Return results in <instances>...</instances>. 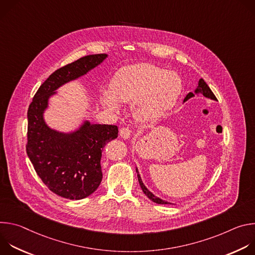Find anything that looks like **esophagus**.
<instances>
[{
	"instance_id": "1",
	"label": "esophagus",
	"mask_w": 255,
	"mask_h": 255,
	"mask_svg": "<svg viewBox=\"0 0 255 255\" xmlns=\"http://www.w3.org/2000/svg\"><path fill=\"white\" fill-rule=\"evenodd\" d=\"M119 133H120V136H121L123 139H128V138H130V135H131L130 130H129L128 128H126V127L121 128Z\"/></svg>"
}]
</instances>
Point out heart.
Wrapping results in <instances>:
<instances>
[{
    "label": "heart",
    "instance_id": "b5f03b06",
    "mask_svg": "<svg viewBox=\"0 0 255 255\" xmlns=\"http://www.w3.org/2000/svg\"><path fill=\"white\" fill-rule=\"evenodd\" d=\"M181 81L172 71L150 63H136L121 68L111 89L103 90L101 103L110 112H118L120 103H133V115L143 123L162 118L176 103Z\"/></svg>",
    "mask_w": 255,
    "mask_h": 255
}]
</instances>
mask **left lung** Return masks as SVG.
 Here are the masks:
<instances>
[{"instance_id": "obj_1", "label": "left lung", "mask_w": 255, "mask_h": 255, "mask_svg": "<svg viewBox=\"0 0 255 255\" xmlns=\"http://www.w3.org/2000/svg\"><path fill=\"white\" fill-rule=\"evenodd\" d=\"M200 94L203 95L204 97L208 98V99H211V100H214V101L217 100L216 97H215V95H214L213 92L211 91V89H210V88L208 87V85L206 84V82H205L203 79H200L199 82H198V86H197V88L195 89L194 93H189V94L186 96V98L184 99V103L187 102L188 100H190L191 98H194L195 96H199ZM136 172H137V176H138L139 185H140V187H141L143 193H144L145 195H146V197H147L149 200H151L152 202H154V203H156V204H160V205L171 204V203L166 202V201H164V200H162V199L156 197L155 195H153V193H151V192L146 188V186H145V185L143 184L142 178H141V176H140V174H139V171H138V168H137V167H136ZM171 205H173V204H171Z\"/></svg>"}]
</instances>
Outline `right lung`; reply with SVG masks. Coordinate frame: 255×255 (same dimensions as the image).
Here are the masks:
<instances>
[{
    "label": "right lung",
    "instance_id": "obj_1",
    "mask_svg": "<svg viewBox=\"0 0 255 255\" xmlns=\"http://www.w3.org/2000/svg\"><path fill=\"white\" fill-rule=\"evenodd\" d=\"M107 57L105 53L87 55L55 70L28 109L27 155L48 189L64 199L82 200L99 188L102 152L108 142L118 137V127L85 119L74 129L59 131L47 124L44 114L60 87L86 76Z\"/></svg>",
    "mask_w": 255,
    "mask_h": 255
}]
</instances>
